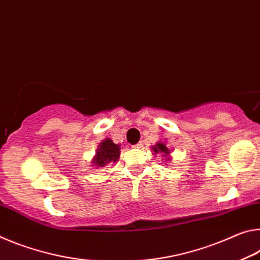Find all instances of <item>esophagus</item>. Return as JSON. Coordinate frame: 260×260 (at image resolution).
Here are the masks:
<instances>
[{"mask_svg":"<svg viewBox=\"0 0 260 260\" xmlns=\"http://www.w3.org/2000/svg\"><path fill=\"white\" fill-rule=\"evenodd\" d=\"M142 147H143V143H138L137 145L134 146V148H136V150H139V148H142Z\"/></svg>","mask_w":260,"mask_h":260,"instance_id":"34e87169","label":"esophagus"}]
</instances>
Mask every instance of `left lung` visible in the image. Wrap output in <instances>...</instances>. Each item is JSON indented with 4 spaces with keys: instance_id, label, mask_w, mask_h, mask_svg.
I'll use <instances>...</instances> for the list:
<instances>
[{
    "instance_id": "8db88e82",
    "label": "left lung",
    "mask_w": 260,
    "mask_h": 260,
    "mask_svg": "<svg viewBox=\"0 0 260 260\" xmlns=\"http://www.w3.org/2000/svg\"><path fill=\"white\" fill-rule=\"evenodd\" d=\"M151 150L153 151V154H160L161 156H162V160L164 162H166V161H170L172 160V156H170V148L167 147V145H166L165 142H158L155 144L154 146L151 147Z\"/></svg>"
}]
</instances>
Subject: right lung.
<instances>
[{
    "instance_id": "obj_1",
    "label": "right lung",
    "mask_w": 260,
    "mask_h": 260,
    "mask_svg": "<svg viewBox=\"0 0 260 260\" xmlns=\"http://www.w3.org/2000/svg\"><path fill=\"white\" fill-rule=\"evenodd\" d=\"M121 145L115 144L110 138H106L99 143L95 155L92 159V166L96 168H104L108 164H116L120 158Z\"/></svg>"
}]
</instances>
